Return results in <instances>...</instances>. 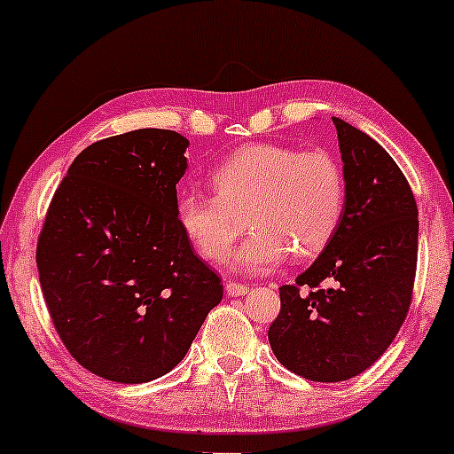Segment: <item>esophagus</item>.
<instances>
[{"label":"esophagus","mask_w":454,"mask_h":454,"mask_svg":"<svg viewBox=\"0 0 454 454\" xmlns=\"http://www.w3.org/2000/svg\"><path fill=\"white\" fill-rule=\"evenodd\" d=\"M247 293H249V288L245 284H234V281L226 284V294L228 296H245Z\"/></svg>","instance_id":"obj_1"}]
</instances>
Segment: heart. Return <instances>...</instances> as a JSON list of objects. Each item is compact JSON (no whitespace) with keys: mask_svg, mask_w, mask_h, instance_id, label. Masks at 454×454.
I'll return each instance as SVG.
<instances>
[{"mask_svg":"<svg viewBox=\"0 0 454 454\" xmlns=\"http://www.w3.org/2000/svg\"><path fill=\"white\" fill-rule=\"evenodd\" d=\"M215 194L185 192L176 220L196 252L220 262L245 231L252 234L231 260L243 273H269L290 252L320 254L343 220L348 184L341 164L326 151L284 145H249L213 168Z\"/></svg>","mask_w":454,"mask_h":454,"instance_id":"1","label":"heart"}]
</instances>
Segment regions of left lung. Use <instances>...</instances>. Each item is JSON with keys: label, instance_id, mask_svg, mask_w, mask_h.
<instances>
[{"label": "left lung", "instance_id": "obj_1", "mask_svg": "<svg viewBox=\"0 0 454 454\" xmlns=\"http://www.w3.org/2000/svg\"><path fill=\"white\" fill-rule=\"evenodd\" d=\"M333 123L348 184L343 220L316 262L281 286L269 326L278 361L311 382L350 380L387 352L408 316L419 256L408 179L372 137Z\"/></svg>", "mask_w": 454, "mask_h": 454}]
</instances>
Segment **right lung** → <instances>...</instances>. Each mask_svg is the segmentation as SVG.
I'll return each mask as SVG.
<instances>
[{"mask_svg": "<svg viewBox=\"0 0 454 454\" xmlns=\"http://www.w3.org/2000/svg\"><path fill=\"white\" fill-rule=\"evenodd\" d=\"M187 147L158 128L98 140L46 211L35 262L51 320L76 363L111 382L168 373L222 301L176 220Z\"/></svg>", "mask_w": 454, "mask_h": 454, "instance_id": "add662e5", "label": "right lung"}]
</instances>
